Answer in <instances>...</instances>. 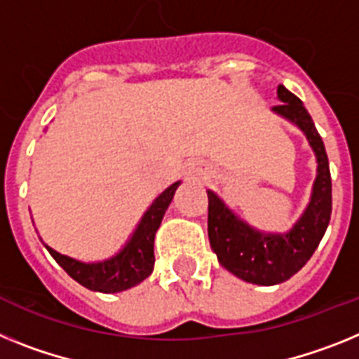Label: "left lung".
<instances>
[{"label":"left lung","mask_w":359,"mask_h":359,"mask_svg":"<svg viewBox=\"0 0 359 359\" xmlns=\"http://www.w3.org/2000/svg\"><path fill=\"white\" fill-rule=\"evenodd\" d=\"M276 93L282 104L273 106V111L300 128L316 155V179L302 217L285 233L260 231L233 213L217 193L208 189V235L211 249L220 266L244 282L257 285H276L298 273L325 235L332 211L329 158L322 137L304 102L294 93L283 85L278 86Z\"/></svg>","instance_id":"left-lung-1"}]
</instances>
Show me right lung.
Here are the masks:
<instances>
[{"instance_id": "obj_1", "label": "right lung", "mask_w": 359, "mask_h": 359, "mask_svg": "<svg viewBox=\"0 0 359 359\" xmlns=\"http://www.w3.org/2000/svg\"><path fill=\"white\" fill-rule=\"evenodd\" d=\"M179 186L180 180H177L149 204L146 213L137 224L135 231L126 240L123 249L106 260L81 262L67 257V255L57 253L45 242L43 244L59 266L63 267L77 283H81L83 287L90 289V291L110 294V292H121L130 287H135L142 280L148 278L154 271L155 233H157L162 217L166 213L168 205L173 201V195H175Z\"/></svg>"}]
</instances>
